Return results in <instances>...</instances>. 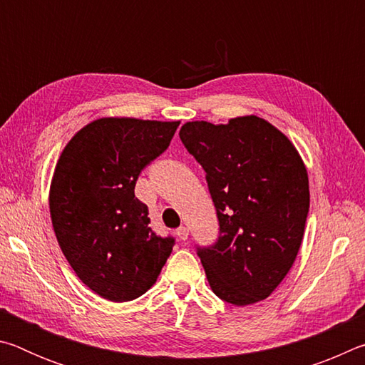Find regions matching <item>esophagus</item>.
Masks as SVG:
<instances>
[{"label":"esophagus","instance_id":"obj_1","mask_svg":"<svg viewBox=\"0 0 365 365\" xmlns=\"http://www.w3.org/2000/svg\"><path fill=\"white\" fill-rule=\"evenodd\" d=\"M175 235H177V237L178 238H180V240H187L188 238V235H190V232H188V228L187 227H178L177 228V232H175Z\"/></svg>","mask_w":365,"mask_h":365}]
</instances>
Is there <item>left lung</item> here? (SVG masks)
<instances>
[{"label":"left lung","instance_id":"left-lung-1","mask_svg":"<svg viewBox=\"0 0 365 365\" xmlns=\"http://www.w3.org/2000/svg\"><path fill=\"white\" fill-rule=\"evenodd\" d=\"M180 140L206 172L219 240L197 248L212 292L235 306L269 298L292 269L309 212L298 150L262 117L183 123Z\"/></svg>","mask_w":365,"mask_h":365}]
</instances>
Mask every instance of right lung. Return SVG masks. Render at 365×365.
Here are the masks:
<instances>
[{
	"label": "right lung",
	"instance_id": "1",
	"mask_svg": "<svg viewBox=\"0 0 365 365\" xmlns=\"http://www.w3.org/2000/svg\"><path fill=\"white\" fill-rule=\"evenodd\" d=\"M178 123L101 117L80 128L58 159L49 187L54 233L78 279L104 299H137L170 256L174 238L151 230L135 183L168 150Z\"/></svg>",
	"mask_w": 365,
	"mask_h": 365
}]
</instances>
